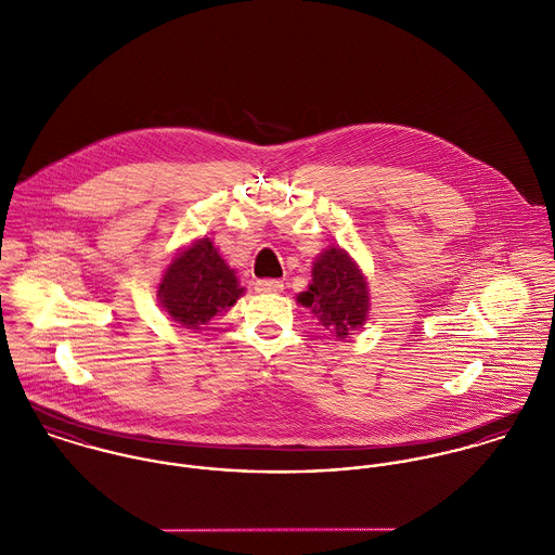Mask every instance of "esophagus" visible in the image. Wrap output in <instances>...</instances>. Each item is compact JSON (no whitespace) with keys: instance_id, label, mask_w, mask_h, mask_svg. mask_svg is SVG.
Returning a JSON list of instances; mask_svg holds the SVG:
<instances>
[{"instance_id":"1","label":"esophagus","mask_w":555,"mask_h":555,"mask_svg":"<svg viewBox=\"0 0 555 555\" xmlns=\"http://www.w3.org/2000/svg\"><path fill=\"white\" fill-rule=\"evenodd\" d=\"M284 291V284L280 280H258L256 282V293H282Z\"/></svg>"}]
</instances>
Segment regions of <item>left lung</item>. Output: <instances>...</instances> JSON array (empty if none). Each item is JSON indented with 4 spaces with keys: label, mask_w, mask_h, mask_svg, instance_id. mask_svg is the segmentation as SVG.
I'll return each instance as SVG.
<instances>
[{
    "label": "left lung",
    "mask_w": 555,
    "mask_h": 555,
    "mask_svg": "<svg viewBox=\"0 0 555 555\" xmlns=\"http://www.w3.org/2000/svg\"><path fill=\"white\" fill-rule=\"evenodd\" d=\"M318 322L337 339L363 328L370 320L367 278L357 260L339 245H328L312 262V282L297 295Z\"/></svg>",
    "instance_id": "8db88e82"
}]
</instances>
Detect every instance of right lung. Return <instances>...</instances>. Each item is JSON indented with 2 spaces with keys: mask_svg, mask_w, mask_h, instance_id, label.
<instances>
[{
  "mask_svg": "<svg viewBox=\"0 0 555 555\" xmlns=\"http://www.w3.org/2000/svg\"><path fill=\"white\" fill-rule=\"evenodd\" d=\"M243 293L237 271L227 264L214 238L201 237L179 247L162 271L158 304L172 322L201 331L211 318L229 312Z\"/></svg>",
  "mask_w": 555,
  "mask_h": 555,
  "instance_id": "1",
  "label": "right lung"
}]
</instances>
